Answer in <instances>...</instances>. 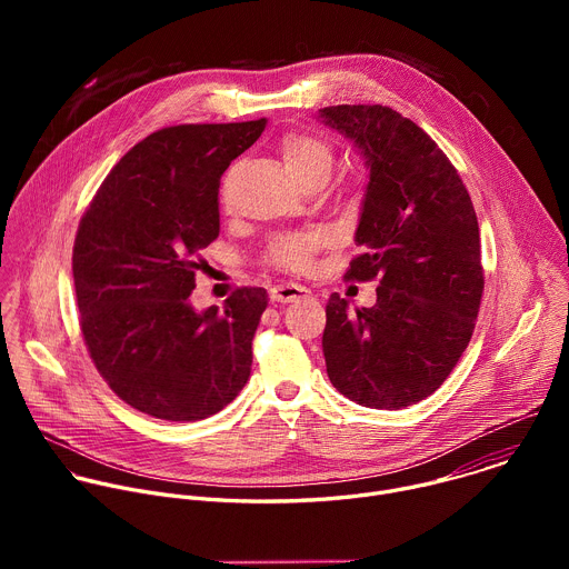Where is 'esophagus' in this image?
<instances>
[{
	"label": "esophagus",
	"instance_id": "34e87169",
	"mask_svg": "<svg viewBox=\"0 0 569 569\" xmlns=\"http://www.w3.org/2000/svg\"><path fill=\"white\" fill-rule=\"evenodd\" d=\"M270 297L277 303H292V301H299L303 297H310V290L303 288V286H297V283H283V286L272 288Z\"/></svg>",
	"mask_w": 569,
	"mask_h": 569
}]
</instances>
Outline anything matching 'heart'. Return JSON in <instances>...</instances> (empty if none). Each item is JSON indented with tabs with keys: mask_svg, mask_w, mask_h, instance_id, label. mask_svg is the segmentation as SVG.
<instances>
[{
	"mask_svg": "<svg viewBox=\"0 0 569 569\" xmlns=\"http://www.w3.org/2000/svg\"><path fill=\"white\" fill-rule=\"evenodd\" d=\"M283 164L288 173L303 182L310 176L317 173H331L333 167V148L327 139L308 134V132H290L279 143ZM323 246V238L315 231L306 233H283L277 236L268 246V263L292 272V274H306L315 266L317 250Z\"/></svg>",
	"mask_w": 569,
	"mask_h": 569,
	"instance_id": "b5f03b06",
	"label": "heart"
}]
</instances>
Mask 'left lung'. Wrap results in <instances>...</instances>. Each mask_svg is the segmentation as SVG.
Instances as JSON below:
<instances>
[{"instance_id":"8db88e82","label":"left lung","mask_w":569,"mask_h":569,"mask_svg":"<svg viewBox=\"0 0 569 569\" xmlns=\"http://www.w3.org/2000/svg\"><path fill=\"white\" fill-rule=\"evenodd\" d=\"M319 119L351 139L369 184L345 279H378L376 303H327L321 349L333 387L373 410L435 393L466 351L483 292L479 224L446 152L387 106H331Z\"/></svg>"}]
</instances>
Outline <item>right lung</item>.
<instances>
[{
	"mask_svg": "<svg viewBox=\"0 0 569 569\" xmlns=\"http://www.w3.org/2000/svg\"><path fill=\"white\" fill-rule=\"evenodd\" d=\"M266 119L161 128L128 150L80 218L73 286L90 358L130 408L200 421L246 387L266 288H238L224 308L189 297L200 252L218 238L220 176Z\"/></svg>",
	"mask_w": 569,
	"mask_h": 569,
	"instance_id": "1",
	"label": "right lung"
}]
</instances>
